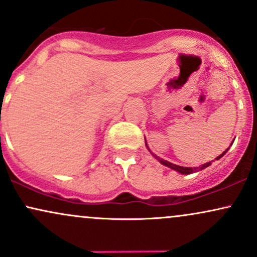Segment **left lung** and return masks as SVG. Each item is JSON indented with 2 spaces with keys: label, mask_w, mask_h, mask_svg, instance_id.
<instances>
[{
  "label": "left lung",
  "mask_w": 257,
  "mask_h": 257,
  "mask_svg": "<svg viewBox=\"0 0 257 257\" xmlns=\"http://www.w3.org/2000/svg\"><path fill=\"white\" fill-rule=\"evenodd\" d=\"M146 146H147V144H146ZM147 149H149V147H147ZM229 149V147H228ZM228 149L226 150L225 152L222 153V155H220L219 157H217L216 159H219V158H221L222 157L223 155H225V153L228 151ZM155 156V158H157L159 162H161L162 164H164V166L166 167H169V168H172V169H174V170H176V172H179V173H181V174H192V173H196V172H198V170H200V169H204V168H206V167H209L211 164V162H208V163H205V164H203L202 167H196V168H187V167H180V166H176V164H173V163H170V162H168V161H164V159H162V158H159L158 156H156V155H153Z\"/></svg>",
  "instance_id": "8db88e82"
}]
</instances>
